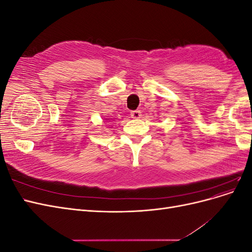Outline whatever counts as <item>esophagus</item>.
Wrapping results in <instances>:
<instances>
[{"instance_id": "34e87169", "label": "esophagus", "mask_w": 252, "mask_h": 252, "mask_svg": "<svg viewBox=\"0 0 252 252\" xmlns=\"http://www.w3.org/2000/svg\"><path fill=\"white\" fill-rule=\"evenodd\" d=\"M130 116L132 119H140L142 114H141L140 110H133L130 112Z\"/></svg>"}]
</instances>
